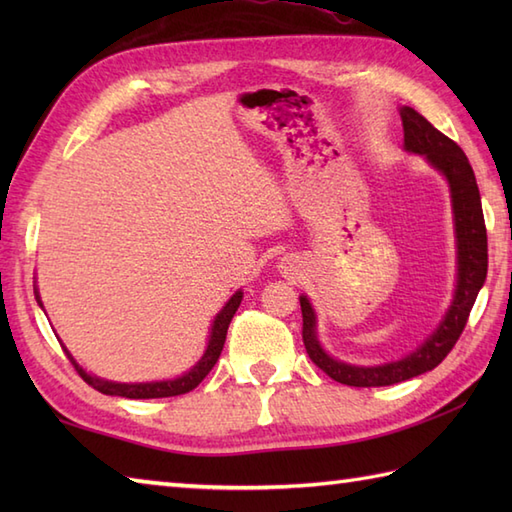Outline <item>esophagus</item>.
Instances as JSON below:
<instances>
[{
	"instance_id": "1",
	"label": "esophagus",
	"mask_w": 512,
	"mask_h": 512,
	"mask_svg": "<svg viewBox=\"0 0 512 512\" xmlns=\"http://www.w3.org/2000/svg\"><path fill=\"white\" fill-rule=\"evenodd\" d=\"M279 270L284 277L297 279V275L301 273V259L297 255H284L279 262Z\"/></svg>"
}]
</instances>
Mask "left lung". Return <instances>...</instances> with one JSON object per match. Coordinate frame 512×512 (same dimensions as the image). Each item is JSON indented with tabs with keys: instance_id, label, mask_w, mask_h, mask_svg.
Instances as JSON below:
<instances>
[{
	"instance_id": "left-lung-1",
	"label": "left lung",
	"mask_w": 512,
	"mask_h": 512,
	"mask_svg": "<svg viewBox=\"0 0 512 512\" xmlns=\"http://www.w3.org/2000/svg\"><path fill=\"white\" fill-rule=\"evenodd\" d=\"M402 129H405V151L424 156L429 165L440 171L449 182L453 228H455V292L449 310L444 312L438 328L424 339L416 350L398 361L383 365H350L323 350L317 336V314L306 295L299 297L303 314V345L312 363L321 367L336 383L350 387H385L402 380L420 376L438 367L458 343L464 330L477 292L482 290L488 268L486 226L482 213V198L477 189L475 173L464 151L451 138L438 132L427 118L413 107L400 110Z\"/></svg>"
}]
</instances>
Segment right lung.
Returning a JSON list of instances; mask_svg holds the SVG:
<instances>
[{
    "label": "right lung",
    "mask_w": 512,
    "mask_h": 512,
    "mask_svg": "<svg viewBox=\"0 0 512 512\" xmlns=\"http://www.w3.org/2000/svg\"><path fill=\"white\" fill-rule=\"evenodd\" d=\"M35 297H37V303L43 308L41 303V297H39V290L35 286ZM242 297L244 292L237 290L235 295L228 299L224 303V308L217 312V317L213 319V325H211V334H209V343H206V350L202 354V358L198 363H195L189 372H184L182 376L178 378H167V380H151V383H114V380H105V378H99L94 374H88L85 369L74 361V356L68 352V347H63V352L68 354L70 363L74 365L76 372L81 374V378L88 383L90 387H94L96 391H101V394H107V396H123V398H134V400H140V398H169V396H180V394H187V391L198 387L204 376L211 372L213 365L217 363V358H220L222 354V347H224V341H226V332H228V325H231V319L233 314L237 312L239 303H242Z\"/></svg>",
    "instance_id": "add662e5"
}]
</instances>
